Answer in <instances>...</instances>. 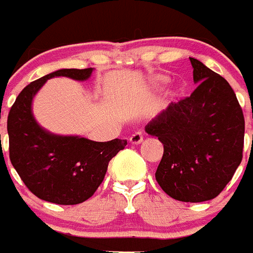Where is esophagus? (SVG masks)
<instances>
[{"mask_svg":"<svg viewBox=\"0 0 253 253\" xmlns=\"http://www.w3.org/2000/svg\"><path fill=\"white\" fill-rule=\"evenodd\" d=\"M143 138H144V131L138 130L130 137V143H133V144H139L143 140Z\"/></svg>","mask_w":253,"mask_h":253,"instance_id":"obj_1","label":"esophagus"}]
</instances>
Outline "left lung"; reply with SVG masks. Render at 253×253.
Segmentation results:
<instances>
[{
  "label": "left lung",
  "mask_w": 253,
  "mask_h": 253,
  "mask_svg": "<svg viewBox=\"0 0 253 253\" xmlns=\"http://www.w3.org/2000/svg\"><path fill=\"white\" fill-rule=\"evenodd\" d=\"M190 62L196 88L169 104L146 131L163 144L156 171L161 189L180 202L202 203L222 193L240 166L245 116L225 78L195 58Z\"/></svg>",
  "instance_id": "8db88e82"
}]
</instances>
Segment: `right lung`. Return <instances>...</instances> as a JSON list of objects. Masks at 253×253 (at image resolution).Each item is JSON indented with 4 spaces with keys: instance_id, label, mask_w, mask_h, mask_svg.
Returning <instances> with one entry per match:
<instances>
[{
    "instance_id": "obj_1",
    "label": "right lung",
    "mask_w": 253,
    "mask_h": 253,
    "mask_svg": "<svg viewBox=\"0 0 253 253\" xmlns=\"http://www.w3.org/2000/svg\"><path fill=\"white\" fill-rule=\"evenodd\" d=\"M92 68L59 69L33 81L19 93L7 118L10 161L22 182L42 200L59 205L84 203L104 181L109 162L124 149L126 139L93 142L60 137L42 129L31 113L35 93L58 76L84 81Z\"/></svg>"
}]
</instances>
